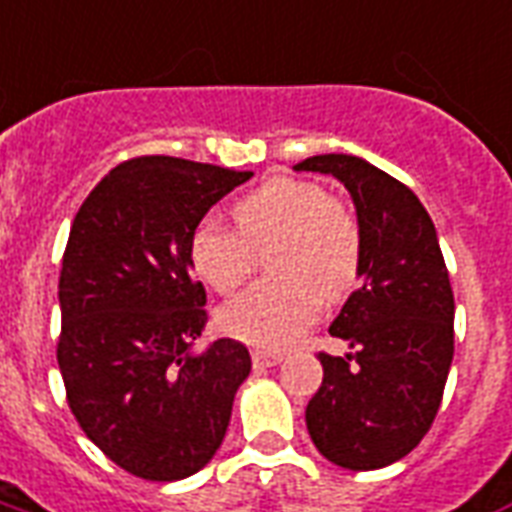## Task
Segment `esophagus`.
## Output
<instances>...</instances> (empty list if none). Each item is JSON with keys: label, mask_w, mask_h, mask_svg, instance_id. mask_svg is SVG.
<instances>
[{"label": "esophagus", "mask_w": 512, "mask_h": 512, "mask_svg": "<svg viewBox=\"0 0 512 512\" xmlns=\"http://www.w3.org/2000/svg\"><path fill=\"white\" fill-rule=\"evenodd\" d=\"M282 352H268V350H255L252 352V363L255 366H276V363H282Z\"/></svg>", "instance_id": "1"}]
</instances>
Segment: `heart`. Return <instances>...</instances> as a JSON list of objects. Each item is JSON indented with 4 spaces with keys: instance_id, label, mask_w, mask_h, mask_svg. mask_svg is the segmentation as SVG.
<instances>
[{
    "instance_id": "obj_1",
    "label": "heart",
    "mask_w": 512,
    "mask_h": 512,
    "mask_svg": "<svg viewBox=\"0 0 512 512\" xmlns=\"http://www.w3.org/2000/svg\"><path fill=\"white\" fill-rule=\"evenodd\" d=\"M236 230L203 222L189 238L192 268L217 293H236L268 249V276L219 312V325L241 342L285 350L325 301L350 293L363 260V230L352 208L323 184L279 176L233 203Z\"/></svg>"
}]
</instances>
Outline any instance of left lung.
<instances>
[{
    "label": "left lung",
    "mask_w": 512,
    "mask_h": 512,
    "mask_svg": "<svg viewBox=\"0 0 512 512\" xmlns=\"http://www.w3.org/2000/svg\"><path fill=\"white\" fill-rule=\"evenodd\" d=\"M295 170L342 181L363 230V285L331 325L352 352L317 355L323 385L306 429L336 467H388L431 429L453 361L456 304L437 230L407 184L366 160L317 154Z\"/></svg>",
    "instance_id": "1"
}]
</instances>
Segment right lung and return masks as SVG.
Listing matches in <instances>:
<instances>
[{"mask_svg": "<svg viewBox=\"0 0 512 512\" xmlns=\"http://www.w3.org/2000/svg\"><path fill=\"white\" fill-rule=\"evenodd\" d=\"M252 176L135 157L116 165L73 219L56 361L83 434L135 478H189L225 439L252 358L236 339L189 352L208 317L189 238L208 208Z\"/></svg>", "mask_w": 512, "mask_h": 512, "instance_id": "right-lung-1", "label": "right lung"}]
</instances>
